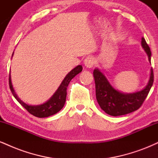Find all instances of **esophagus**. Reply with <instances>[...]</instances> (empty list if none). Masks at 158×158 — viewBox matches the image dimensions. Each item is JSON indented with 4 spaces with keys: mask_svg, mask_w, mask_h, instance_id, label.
<instances>
[{
    "mask_svg": "<svg viewBox=\"0 0 158 158\" xmlns=\"http://www.w3.org/2000/svg\"><path fill=\"white\" fill-rule=\"evenodd\" d=\"M95 64V59L92 56H88L84 61V64L86 68H91Z\"/></svg>",
    "mask_w": 158,
    "mask_h": 158,
    "instance_id": "1",
    "label": "esophagus"
}]
</instances>
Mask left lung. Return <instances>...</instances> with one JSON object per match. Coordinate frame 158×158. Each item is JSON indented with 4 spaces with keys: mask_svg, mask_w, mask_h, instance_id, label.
I'll return each mask as SVG.
<instances>
[{
    "mask_svg": "<svg viewBox=\"0 0 158 158\" xmlns=\"http://www.w3.org/2000/svg\"><path fill=\"white\" fill-rule=\"evenodd\" d=\"M141 44L151 61V50L144 38H142ZM94 77L97 102L106 114L114 117L125 115L139 109L147 97L154 81L153 69L152 68L149 81L144 89L134 94H123L114 89L99 69L94 70Z\"/></svg>",
    "mask_w": 158,
    "mask_h": 158,
    "instance_id": "left-lung-1",
    "label": "left lung"
}]
</instances>
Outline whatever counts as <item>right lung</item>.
I'll return each instance as SVG.
<instances>
[{"label": "right lung", "instance_id": "right-lung-1", "mask_svg": "<svg viewBox=\"0 0 158 158\" xmlns=\"http://www.w3.org/2000/svg\"><path fill=\"white\" fill-rule=\"evenodd\" d=\"M82 70V67L81 65H78L75 68H73L71 71L69 73L68 75L65 77L64 80L62 81L60 86L59 87L56 93L53 94V96L50 98V99L44 104L39 105V106H29L26 104L18 97L12 88V82H11V77L10 74L9 77V84H10V88L12 95L18 100L20 104L22 106L23 108L26 109L30 114H32L33 116L37 117H48L50 116L53 115L59 112L61 108L64 106L65 101H66V96H67V88H68L69 83L70 80L79 73Z\"/></svg>", "mask_w": 158, "mask_h": 158}]
</instances>
